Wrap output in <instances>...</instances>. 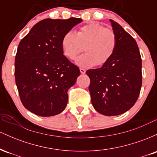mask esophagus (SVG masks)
<instances>
[{
	"mask_svg": "<svg viewBox=\"0 0 157 157\" xmlns=\"http://www.w3.org/2000/svg\"><path fill=\"white\" fill-rule=\"evenodd\" d=\"M80 73L81 74H85V73H86V69H84V68H80Z\"/></svg>",
	"mask_w": 157,
	"mask_h": 157,
	"instance_id": "1",
	"label": "esophagus"
}]
</instances>
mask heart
<instances>
[{
	"label": "heart",
	"instance_id": "obj_1",
	"mask_svg": "<svg viewBox=\"0 0 157 157\" xmlns=\"http://www.w3.org/2000/svg\"><path fill=\"white\" fill-rule=\"evenodd\" d=\"M117 46L114 32L94 21L81 26L75 33L67 32L61 40L63 53L71 60L82 52L83 46L86 53L75 60V63L81 68L104 66L111 60Z\"/></svg>",
	"mask_w": 157,
	"mask_h": 157
}]
</instances>
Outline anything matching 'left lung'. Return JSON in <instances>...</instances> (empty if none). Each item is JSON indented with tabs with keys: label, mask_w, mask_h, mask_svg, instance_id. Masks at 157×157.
<instances>
[{
	"label": "left lung",
	"mask_w": 157,
	"mask_h": 157,
	"mask_svg": "<svg viewBox=\"0 0 157 157\" xmlns=\"http://www.w3.org/2000/svg\"><path fill=\"white\" fill-rule=\"evenodd\" d=\"M117 38L116 51L101 68L86 71L91 103L97 112L116 116L128 111L137 100L142 86V59L136 40L110 19Z\"/></svg>",
	"instance_id": "left-lung-1"
}]
</instances>
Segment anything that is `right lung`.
Returning <instances> with one entry per match:
<instances>
[{
	"label": "right lung",
	"mask_w": 157,
	"mask_h": 157,
	"mask_svg": "<svg viewBox=\"0 0 157 157\" xmlns=\"http://www.w3.org/2000/svg\"><path fill=\"white\" fill-rule=\"evenodd\" d=\"M82 20H42L21 40L15 56V76L21 100L36 115L60 113L68 102V90L80 71L63 55V36Z\"/></svg>",
	"instance_id": "add662e5"
}]
</instances>
